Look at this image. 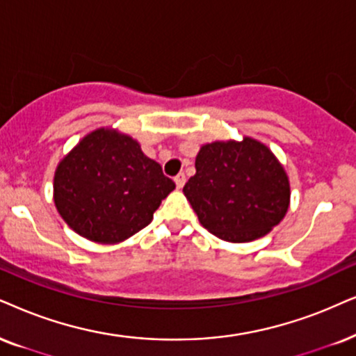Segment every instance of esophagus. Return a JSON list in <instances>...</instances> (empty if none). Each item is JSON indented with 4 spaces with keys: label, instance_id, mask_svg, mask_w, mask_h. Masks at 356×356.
I'll return each mask as SVG.
<instances>
[{
    "label": "esophagus",
    "instance_id": "34e87169",
    "mask_svg": "<svg viewBox=\"0 0 356 356\" xmlns=\"http://www.w3.org/2000/svg\"><path fill=\"white\" fill-rule=\"evenodd\" d=\"M174 182H175V186H177V188H182V187H184V184H186V174L181 172V174L175 175V177H174Z\"/></svg>",
    "mask_w": 356,
    "mask_h": 356
}]
</instances>
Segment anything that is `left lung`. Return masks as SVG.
I'll return each mask as SVG.
<instances>
[{
	"mask_svg": "<svg viewBox=\"0 0 356 356\" xmlns=\"http://www.w3.org/2000/svg\"><path fill=\"white\" fill-rule=\"evenodd\" d=\"M195 169L184 193L211 235L253 241L284 218L289 181L273 152L256 139L202 146Z\"/></svg>",
	"mask_w": 356,
	"mask_h": 356,
	"instance_id": "1",
	"label": "left lung"
}]
</instances>
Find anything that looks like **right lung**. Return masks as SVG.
Listing matches in <instances>:
<instances>
[{
	"label": "right lung",
	"instance_id": "obj_1",
	"mask_svg": "<svg viewBox=\"0 0 356 356\" xmlns=\"http://www.w3.org/2000/svg\"><path fill=\"white\" fill-rule=\"evenodd\" d=\"M175 188L133 138L113 129L85 136L60 161L54 202L67 225L97 243H118L151 223Z\"/></svg>",
	"mask_w": 356,
	"mask_h": 356
}]
</instances>
